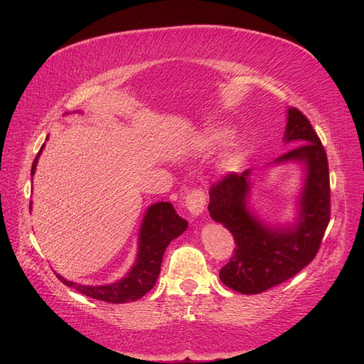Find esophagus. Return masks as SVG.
I'll return each instance as SVG.
<instances>
[{
	"mask_svg": "<svg viewBox=\"0 0 364 364\" xmlns=\"http://www.w3.org/2000/svg\"><path fill=\"white\" fill-rule=\"evenodd\" d=\"M206 208V194L203 189H192L186 197V210L192 218H198Z\"/></svg>",
	"mask_w": 364,
	"mask_h": 364,
	"instance_id": "obj_1",
	"label": "esophagus"
}]
</instances>
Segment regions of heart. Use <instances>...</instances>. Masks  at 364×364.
Segmentation results:
<instances>
[{
    "mask_svg": "<svg viewBox=\"0 0 364 364\" xmlns=\"http://www.w3.org/2000/svg\"><path fill=\"white\" fill-rule=\"evenodd\" d=\"M231 134V131L225 127H218V128H213L206 133L205 141L210 146H220L228 141V137ZM239 162H241V151L237 149H233L231 151L227 153L225 156V164L230 167H235L237 166Z\"/></svg>",
    "mask_w": 364,
    "mask_h": 364,
    "instance_id": "heart-1",
    "label": "heart"
}]
</instances>
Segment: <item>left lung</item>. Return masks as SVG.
Segmentation results:
<instances>
[{
	"label": "left lung",
	"instance_id": "1",
	"mask_svg": "<svg viewBox=\"0 0 364 364\" xmlns=\"http://www.w3.org/2000/svg\"><path fill=\"white\" fill-rule=\"evenodd\" d=\"M286 120L283 141L297 146L269 166L296 162L304 170L296 220L277 227L259 219L250 206V168L227 175L210 191L211 219L222 223L236 242L235 255L220 269V282L241 294L267 291L310 264L330 220L328 162L321 139L296 107H289Z\"/></svg>",
	"mask_w": 364,
	"mask_h": 364
}]
</instances>
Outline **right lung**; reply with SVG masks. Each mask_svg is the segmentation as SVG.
<instances>
[{
  "label": "right lung",
  "instance_id": "1",
  "mask_svg": "<svg viewBox=\"0 0 364 364\" xmlns=\"http://www.w3.org/2000/svg\"><path fill=\"white\" fill-rule=\"evenodd\" d=\"M80 112V111H76ZM45 144L31 167V178L36 173L37 161L41 158ZM33 205V203H31ZM31 208V206H29ZM188 228V220L176 214L175 208L168 202H158L149 206L139 230V244L137 255L133 267L129 272L120 278V280L109 284H80L68 282L63 275L56 274L64 284L75 288L81 294L92 299L109 301V304H127L144 297L158 280L162 255H164L167 245L175 237L183 235Z\"/></svg>",
  "mask_w": 364,
  "mask_h": 364
}]
</instances>
